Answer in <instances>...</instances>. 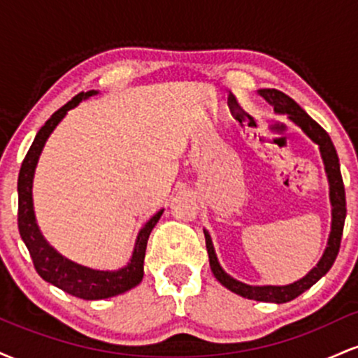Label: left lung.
I'll list each match as a JSON object with an SVG mask.
<instances>
[{
  "mask_svg": "<svg viewBox=\"0 0 358 358\" xmlns=\"http://www.w3.org/2000/svg\"><path fill=\"white\" fill-rule=\"evenodd\" d=\"M259 94H261V96L264 97L271 106H273L278 114H287V117H289L294 124L301 127V129L306 133V136L320 146V153H322V158L324 163V171H327L328 185H330L331 232H330V237H328V245L327 249H324L322 259L318 261V264H316L305 278H301L299 281L293 282V285L250 286L231 278L224 269L220 268L219 259H217L215 250H213L210 234L207 231H203V234H205V244H207L208 259H210V269L213 276L217 278V281H219L222 286H225L227 289H231L232 293L239 294L242 298L256 299V301H266V303H278L279 305V303L291 301V299H294L301 293H305L306 289H310V287L313 286L320 278H323L324 274L330 271L331 266H334L335 259L338 256L340 241H342L345 217H347V202H345V187L342 180V171H340L338 155H336L334 143H331V139L328 136L327 131H324L323 127L315 121V119L308 116L305 110L299 108L296 102L291 99L289 96L282 94L281 90L262 89L259 90Z\"/></svg>",
  "mask_w": 358,
  "mask_h": 358,
  "instance_id": "obj_1",
  "label": "left lung"
}]
</instances>
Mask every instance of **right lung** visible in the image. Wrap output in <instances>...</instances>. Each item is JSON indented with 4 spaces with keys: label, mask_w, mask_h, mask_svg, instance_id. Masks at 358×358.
Returning a JSON list of instances; mask_svg holds the SVG:
<instances>
[{
    "label": "right lung",
    "mask_w": 358,
    "mask_h": 358,
    "mask_svg": "<svg viewBox=\"0 0 358 358\" xmlns=\"http://www.w3.org/2000/svg\"><path fill=\"white\" fill-rule=\"evenodd\" d=\"M97 94V90H89V92H80L69 101L67 104L62 106L59 110L52 114V117L42 126V129L36 133L31 143L30 150L24 156L22 168L18 175V229L20 236L30 252L31 261L36 273L42 276L45 281L50 285L60 287L65 293L82 299H106L110 296L126 293L131 287L138 286L141 282L143 264H145V254L148 237L159 220L163 210L155 213L150 220L146 222L145 227L138 234L136 244H134L133 256L124 268L117 271H97L85 268V266L77 264V262L69 261L62 254L43 239L38 225H36L35 212H34V196H31V187H34V175L36 163H38L40 153H42L45 143L57 124L64 119L67 110L76 108L82 99Z\"/></svg>",
    "instance_id": "obj_1"
}]
</instances>
